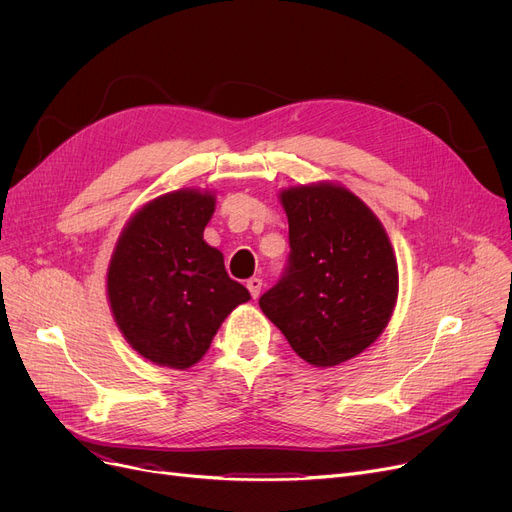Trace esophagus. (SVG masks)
<instances>
[{
    "instance_id": "1",
    "label": "esophagus",
    "mask_w": 512,
    "mask_h": 512,
    "mask_svg": "<svg viewBox=\"0 0 512 512\" xmlns=\"http://www.w3.org/2000/svg\"><path fill=\"white\" fill-rule=\"evenodd\" d=\"M261 286H263L261 278H249V280H247V288H249V292H251V297H253V299H257V297H259Z\"/></svg>"
}]
</instances>
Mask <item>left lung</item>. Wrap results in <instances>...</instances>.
I'll list each match as a JSON object with an SVG mask.
<instances>
[{
  "mask_svg": "<svg viewBox=\"0 0 512 512\" xmlns=\"http://www.w3.org/2000/svg\"><path fill=\"white\" fill-rule=\"evenodd\" d=\"M288 261L259 307L292 351L332 367L375 342L392 315L398 267L369 207L342 186L288 188Z\"/></svg>",
  "mask_w": 512,
  "mask_h": 512,
  "instance_id": "1",
  "label": "left lung"
}]
</instances>
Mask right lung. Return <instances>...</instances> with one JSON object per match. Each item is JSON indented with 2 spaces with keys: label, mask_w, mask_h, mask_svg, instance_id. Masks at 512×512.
<instances>
[{
  "label": "right lung",
  "mask_w": 512,
  "mask_h": 512,
  "mask_svg": "<svg viewBox=\"0 0 512 512\" xmlns=\"http://www.w3.org/2000/svg\"><path fill=\"white\" fill-rule=\"evenodd\" d=\"M213 205V195L197 191L147 203L124 228L107 270L118 328L157 365H195L228 313L251 299L203 240Z\"/></svg>",
  "instance_id": "right-lung-1"
}]
</instances>
